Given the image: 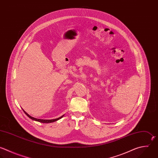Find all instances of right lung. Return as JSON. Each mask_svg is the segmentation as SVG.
Masks as SVG:
<instances>
[{"label": "right lung", "instance_id": "right-lung-1", "mask_svg": "<svg viewBox=\"0 0 158 158\" xmlns=\"http://www.w3.org/2000/svg\"><path fill=\"white\" fill-rule=\"evenodd\" d=\"M23 111H24V112L26 114V115H27L28 117H30L31 119H32V120H36V121L40 122H41V123H51V122H55V121H57V120H59L60 118H61L64 116V115H63L62 116H61V117H59V118H55V119L44 120V119H40V118H35V117H33L30 116L29 114H28L25 110H23Z\"/></svg>", "mask_w": 158, "mask_h": 158}]
</instances>
